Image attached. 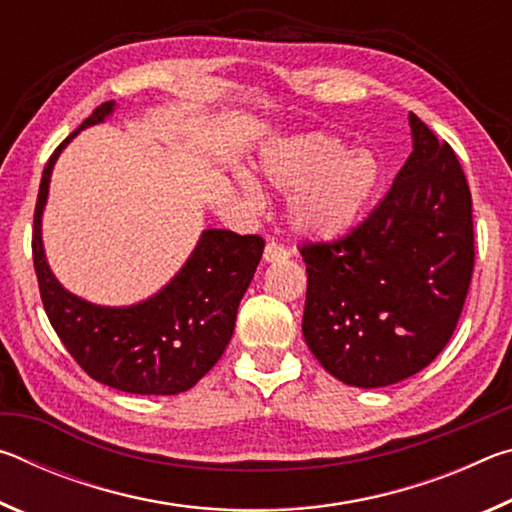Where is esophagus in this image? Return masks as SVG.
Wrapping results in <instances>:
<instances>
[{"mask_svg": "<svg viewBox=\"0 0 512 512\" xmlns=\"http://www.w3.org/2000/svg\"><path fill=\"white\" fill-rule=\"evenodd\" d=\"M291 253L277 241H268L264 248V262H277V259H287Z\"/></svg>", "mask_w": 512, "mask_h": 512, "instance_id": "34e87169", "label": "esophagus"}]
</instances>
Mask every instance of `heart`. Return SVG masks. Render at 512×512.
I'll return each mask as SVG.
<instances>
[{
    "label": "heart",
    "mask_w": 512,
    "mask_h": 512,
    "mask_svg": "<svg viewBox=\"0 0 512 512\" xmlns=\"http://www.w3.org/2000/svg\"><path fill=\"white\" fill-rule=\"evenodd\" d=\"M259 169L280 192H293L289 223L307 239H334L352 230L375 203L384 180L375 153L352 151L325 133L273 144Z\"/></svg>",
    "instance_id": "heart-1"
}]
</instances>
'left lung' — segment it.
<instances>
[{"instance_id":"left-lung-1","label":"left lung","mask_w":512,"mask_h":512,"mask_svg":"<svg viewBox=\"0 0 512 512\" xmlns=\"http://www.w3.org/2000/svg\"><path fill=\"white\" fill-rule=\"evenodd\" d=\"M413 153L348 237L300 248L302 336L329 375L359 388L415 375L452 339L474 268L472 194L456 153L409 115Z\"/></svg>"}]
</instances>
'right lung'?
<instances>
[{
	"label": "right lung",
	"mask_w": 512,
	"mask_h": 512,
	"mask_svg": "<svg viewBox=\"0 0 512 512\" xmlns=\"http://www.w3.org/2000/svg\"><path fill=\"white\" fill-rule=\"evenodd\" d=\"M115 112L106 101L79 131ZM42 171L33 214V266L51 327L67 352L92 379L135 395L189 391L221 359L235 332L239 302L264 253V239L230 230H205L176 277L149 300L131 307H101L69 293L47 264L42 248V212L60 151Z\"/></svg>",
	"instance_id": "1"
}]
</instances>
